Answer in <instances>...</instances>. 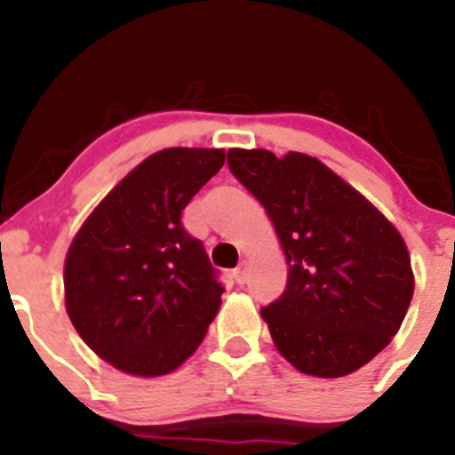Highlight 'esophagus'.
<instances>
[{
    "label": "esophagus",
    "instance_id": "34e87169",
    "mask_svg": "<svg viewBox=\"0 0 455 455\" xmlns=\"http://www.w3.org/2000/svg\"><path fill=\"white\" fill-rule=\"evenodd\" d=\"M233 279H235L237 283H244L246 279H249V268H246V264H240L233 270Z\"/></svg>",
    "mask_w": 455,
    "mask_h": 455
}]
</instances>
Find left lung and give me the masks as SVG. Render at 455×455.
Wrapping results in <instances>:
<instances>
[{"mask_svg":"<svg viewBox=\"0 0 455 455\" xmlns=\"http://www.w3.org/2000/svg\"><path fill=\"white\" fill-rule=\"evenodd\" d=\"M228 169L264 204L288 259L286 291L261 308L288 363L337 379L374 359L414 295L401 233L323 163L231 149Z\"/></svg>","mask_w":455,"mask_h":455,"instance_id":"left-lung-1","label":"left lung"}]
</instances>
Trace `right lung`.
<instances>
[{
	"label": "right lung",
	"mask_w": 455,
	"mask_h": 455,
	"mask_svg": "<svg viewBox=\"0 0 455 455\" xmlns=\"http://www.w3.org/2000/svg\"><path fill=\"white\" fill-rule=\"evenodd\" d=\"M222 164V149L156 151L76 233L63 273L68 316L114 368L169 374L198 350L218 315L224 286L180 218Z\"/></svg>",
	"instance_id": "obj_1"
}]
</instances>
